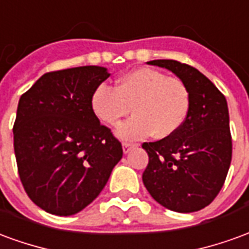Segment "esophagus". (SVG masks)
I'll return each instance as SVG.
<instances>
[{"mask_svg": "<svg viewBox=\"0 0 249 249\" xmlns=\"http://www.w3.org/2000/svg\"><path fill=\"white\" fill-rule=\"evenodd\" d=\"M136 146V144H130V142H124L123 144V151H124V153L126 155V153H129L133 148Z\"/></svg>", "mask_w": 249, "mask_h": 249, "instance_id": "1", "label": "esophagus"}]
</instances>
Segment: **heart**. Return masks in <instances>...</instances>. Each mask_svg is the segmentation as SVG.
<instances>
[{
  "label": "heart",
  "instance_id": "obj_1",
  "mask_svg": "<svg viewBox=\"0 0 249 249\" xmlns=\"http://www.w3.org/2000/svg\"><path fill=\"white\" fill-rule=\"evenodd\" d=\"M90 107L96 117L108 125H116L130 110L135 112L133 117L117 126L116 135L120 139L139 140L152 133L156 139H167L185 123L191 96L180 78L151 68H139L120 77L114 88L97 85Z\"/></svg>",
  "mask_w": 249,
  "mask_h": 249
}]
</instances>
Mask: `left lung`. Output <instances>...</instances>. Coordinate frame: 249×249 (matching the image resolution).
Masks as SVG:
<instances>
[{
	"label": "left lung",
	"mask_w": 249,
	"mask_h": 249,
	"mask_svg": "<svg viewBox=\"0 0 249 249\" xmlns=\"http://www.w3.org/2000/svg\"><path fill=\"white\" fill-rule=\"evenodd\" d=\"M187 85L191 108L183 126L167 139L144 142L149 162L142 183L162 207L189 213L219 195L232 159L230 114L224 94L203 73L175 60H153Z\"/></svg>",
	"instance_id": "8db88e82"
}]
</instances>
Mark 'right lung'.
Instances as JSON below:
<instances>
[{"mask_svg":"<svg viewBox=\"0 0 249 249\" xmlns=\"http://www.w3.org/2000/svg\"><path fill=\"white\" fill-rule=\"evenodd\" d=\"M109 76L94 65L49 71L19 98L13 126L19 178L49 213L88 207L123 157L121 142L90 107L93 90Z\"/></svg>","mask_w":249,"mask_h":249,"instance_id":"1","label":"right lung"}]
</instances>
